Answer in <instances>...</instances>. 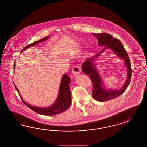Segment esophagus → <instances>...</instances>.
Here are the masks:
<instances>
[{
    "label": "esophagus",
    "mask_w": 147,
    "mask_h": 147,
    "mask_svg": "<svg viewBox=\"0 0 147 147\" xmlns=\"http://www.w3.org/2000/svg\"><path fill=\"white\" fill-rule=\"evenodd\" d=\"M81 68L79 66H75L73 70H72V74L73 76H76L80 74L81 72Z\"/></svg>",
    "instance_id": "esophagus-1"
}]
</instances>
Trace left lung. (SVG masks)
Returning a JSON list of instances; mask_svg holds the SVG:
<instances>
[{"label":"left lung","mask_w":147,"mask_h":147,"mask_svg":"<svg viewBox=\"0 0 147 147\" xmlns=\"http://www.w3.org/2000/svg\"><path fill=\"white\" fill-rule=\"evenodd\" d=\"M96 38L99 46H105V48L98 54L88 58L84 61L82 65V70L84 73L90 76L93 82V89L92 91V96L98 101L104 102L121 96L127 90L131 80V67L130 61L127 51L121 44L120 40L113 38L111 35L101 33L92 34ZM107 49H111L117 55L125 61V66L127 68V78L124 85L119 90L107 89L104 86L102 80L94 65V61L97 57L100 56L101 53Z\"/></svg>","instance_id":"1"}]
</instances>
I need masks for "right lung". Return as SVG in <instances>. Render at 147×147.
<instances>
[{
    "label": "right lung",
    "mask_w": 147,
    "mask_h": 147,
    "mask_svg": "<svg viewBox=\"0 0 147 147\" xmlns=\"http://www.w3.org/2000/svg\"><path fill=\"white\" fill-rule=\"evenodd\" d=\"M49 38V36H48L42 39H40V40L36 41L35 42L28 45L22 51L21 53L29 47H31L32 46L36 45L37 44L40 43L42 41L47 40ZM13 69H15V63L14 64ZM70 82H71V79L66 74H63L61 79L59 91V94L54 104H53L51 106L46 107H34V106L31 105L26 101H24L22 97L20 94L18 89L17 88V87L15 86V84L14 85L16 90L18 92L22 101L29 108H30L34 111L42 115L53 116L59 113H61L62 112L66 111V110L71 105V94L70 89H69Z\"/></svg>",
    "instance_id": "add662e5"
}]
</instances>
